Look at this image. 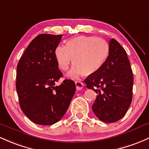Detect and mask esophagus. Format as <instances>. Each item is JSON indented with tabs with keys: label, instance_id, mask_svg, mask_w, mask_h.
I'll return each mask as SVG.
<instances>
[{
	"label": "esophagus",
	"instance_id": "34e87169",
	"mask_svg": "<svg viewBox=\"0 0 149 149\" xmlns=\"http://www.w3.org/2000/svg\"><path fill=\"white\" fill-rule=\"evenodd\" d=\"M75 84H76V90L78 91L81 90L84 86V84H83V83L80 82V81H75Z\"/></svg>",
	"mask_w": 149,
	"mask_h": 149
}]
</instances>
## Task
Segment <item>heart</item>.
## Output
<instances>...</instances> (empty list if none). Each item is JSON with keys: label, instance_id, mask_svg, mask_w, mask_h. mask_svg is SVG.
<instances>
[{"label": "heart", "instance_id": "heart-1", "mask_svg": "<svg viewBox=\"0 0 149 149\" xmlns=\"http://www.w3.org/2000/svg\"><path fill=\"white\" fill-rule=\"evenodd\" d=\"M109 54V46L104 40L87 36L70 38L66 41L65 46H57L54 51L55 58L61 70H68L73 61L74 66L67 74L70 79H76L82 74L89 76L98 73Z\"/></svg>", "mask_w": 149, "mask_h": 149}]
</instances>
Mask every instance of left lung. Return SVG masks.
<instances>
[{
	"instance_id": "left-lung-1",
	"label": "left lung",
	"mask_w": 149,
	"mask_h": 149,
	"mask_svg": "<svg viewBox=\"0 0 149 149\" xmlns=\"http://www.w3.org/2000/svg\"><path fill=\"white\" fill-rule=\"evenodd\" d=\"M97 93L92 110L101 121L121 119L132 101L134 76L126 51L117 40L109 42V54L101 69L84 81Z\"/></svg>"
}]
</instances>
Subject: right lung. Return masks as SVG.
<instances>
[{
	"label": "right lung",
	"instance_id": "add662e5",
	"mask_svg": "<svg viewBox=\"0 0 149 149\" xmlns=\"http://www.w3.org/2000/svg\"><path fill=\"white\" fill-rule=\"evenodd\" d=\"M63 35L40 34L30 43L17 65L16 91L20 106L31 121L52 125L61 119L76 91L74 81L65 79L54 51Z\"/></svg>",
	"mask_w": 149,
	"mask_h": 149
}]
</instances>
